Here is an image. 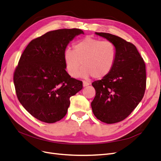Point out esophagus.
Segmentation results:
<instances>
[{"instance_id": "34e87169", "label": "esophagus", "mask_w": 161, "mask_h": 161, "mask_svg": "<svg viewBox=\"0 0 161 161\" xmlns=\"http://www.w3.org/2000/svg\"><path fill=\"white\" fill-rule=\"evenodd\" d=\"M89 85H90V84H89L88 82H87V81H83V86H84V87H86V86H89Z\"/></svg>"}]
</instances>
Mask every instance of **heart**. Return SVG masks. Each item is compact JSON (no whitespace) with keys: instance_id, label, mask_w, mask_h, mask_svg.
Listing matches in <instances>:
<instances>
[{"instance_id":"obj_1","label":"heart","mask_w":161,"mask_h":161,"mask_svg":"<svg viewBox=\"0 0 161 161\" xmlns=\"http://www.w3.org/2000/svg\"><path fill=\"white\" fill-rule=\"evenodd\" d=\"M117 56V47L111 41L86 37L77 41L73 50L65 49L64 61L68 74L75 77L82 64L80 75L97 80L108 76L114 69Z\"/></svg>"}]
</instances>
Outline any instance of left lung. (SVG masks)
Segmentation results:
<instances>
[{"instance_id": "8db88e82", "label": "left lung", "mask_w": 161, "mask_h": 161, "mask_svg": "<svg viewBox=\"0 0 161 161\" xmlns=\"http://www.w3.org/2000/svg\"><path fill=\"white\" fill-rule=\"evenodd\" d=\"M96 34L115 44L117 56L111 73L92 84L96 93L92 108L97 119L115 123L127 118L143 97L147 81L145 64L132 43L109 33Z\"/></svg>"}]
</instances>
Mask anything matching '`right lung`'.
Masks as SVG:
<instances>
[{"label": "right lung", "instance_id": "1", "mask_svg": "<svg viewBox=\"0 0 161 161\" xmlns=\"http://www.w3.org/2000/svg\"><path fill=\"white\" fill-rule=\"evenodd\" d=\"M77 28L50 31L32 40L20 56L13 76L18 99L37 119L57 122L66 115L69 98L83 88V82L65 71L64 52Z\"/></svg>", "mask_w": 161, "mask_h": 161}]
</instances>
